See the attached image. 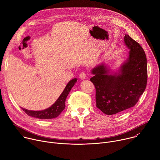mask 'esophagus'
<instances>
[{"mask_svg":"<svg viewBox=\"0 0 160 160\" xmlns=\"http://www.w3.org/2000/svg\"><path fill=\"white\" fill-rule=\"evenodd\" d=\"M79 77L81 79H85L86 78V73L85 72H81L79 75Z\"/></svg>","mask_w":160,"mask_h":160,"instance_id":"1","label":"esophagus"}]
</instances>
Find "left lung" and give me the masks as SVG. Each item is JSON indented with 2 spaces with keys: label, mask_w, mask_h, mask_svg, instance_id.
<instances>
[{
  "label": "left lung",
  "mask_w": 160,
  "mask_h": 160,
  "mask_svg": "<svg viewBox=\"0 0 160 160\" xmlns=\"http://www.w3.org/2000/svg\"><path fill=\"white\" fill-rule=\"evenodd\" d=\"M125 43L130 49L128 59L120 73L109 75L104 64L92 70L90 79L95 86L96 106L108 115H115L134 106L146 87L147 59L141 45L128 35Z\"/></svg>",
  "instance_id": "8db88e82"
}]
</instances>
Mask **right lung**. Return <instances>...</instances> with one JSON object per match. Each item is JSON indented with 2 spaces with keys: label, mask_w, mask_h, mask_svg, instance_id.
Wrapping results in <instances>:
<instances>
[{
  "label": "right lung",
  "mask_w": 160,
  "mask_h": 160,
  "mask_svg": "<svg viewBox=\"0 0 160 160\" xmlns=\"http://www.w3.org/2000/svg\"><path fill=\"white\" fill-rule=\"evenodd\" d=\"M77 79L74 78L68 82L63 92L59 98L51 107L42 111H31L24 108H21L28 116L37 118L39 119H52L58 117L65 108L66 99L69 94L72 88L74 86Z\"/></svg>",
  "instance_id": "1"
}]
</instances>
